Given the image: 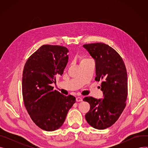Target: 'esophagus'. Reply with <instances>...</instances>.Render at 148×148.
Segmentation results:
<instances>
[{
	"label": "esophagus",
	"instance_id": "obj_1",
	"mask_svg": "<svg viewBox=\"0 0 148 148\" xmlns=\"http://www.w3.org/2000/svg\"><path fill=\"white\" fill-rule=\"evenodd\" d=\"M82 100H83V99H82V98L80 97H78L76 98V101H77V102L82 101Z\"/></svg>",
	"mask_w": 148,
	"mask_h": 148
}]
</instances>
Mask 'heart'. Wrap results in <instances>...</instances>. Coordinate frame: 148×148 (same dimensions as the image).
Wrapping results in <instances>:
<instances>
[{
	"instance_id": "heart-1",
	"label": "heart",
	"mask_w": 148,
	"mask_h": 148,
	"mask_svg": "<svg viewBox=\"0 0 148 148\" xmlns=\"http://www.w3.org/2000/svg\"><path fill=\"white\" fill-rule=\"evenodd\" d=\"M90 59L88 58H85V57H83L82 59H81V60H80V64L82 63H84V62H88L89 60H90Z\"/></svg>"
}]
</instances>
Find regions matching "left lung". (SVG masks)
Masks as SVG:
<instances>
[{
  "mask_svg": "<svg viewBox=\"0 0 148 148\" xmlns=\"http://www.w3.org/2000/svg\"><path fill=\"white\" fill-rule=\"evenodd\" d=\"M95 59L97 82L102 80L101 90L103 99L86 97L89 111L85 115L90 126L104 130L116 122L126 106L128 95L127 73L125 64L118 54L108 45L92 43L83 45Z\"/></svg>",
  "mask_w": 148,
  "mask_h": 148,
  "instance_id": "obj_1",
  "label": "left lung"
}]
</instances>
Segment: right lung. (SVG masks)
I'll return each instance as SVG.
<instances>
[{
    "label": "right lung",
    "mask_w": 148,
    "mask_h": 148,
    "mask_svg": "<svg viewBox=\"0 0 148 148\" xmlns=\"http://www.w3.org/2000/svg\"><path fill=\"white\" fill-rule=\"evenodd\" d=\"M67 48L43 45L26 61L23 71L22 94L26 110L36 125L53 131L64 123L75 98L65 96L51 84L62 75L68 62Z\"/></svg>",
    "instance_id": "obj_1"
}]
</instances>
